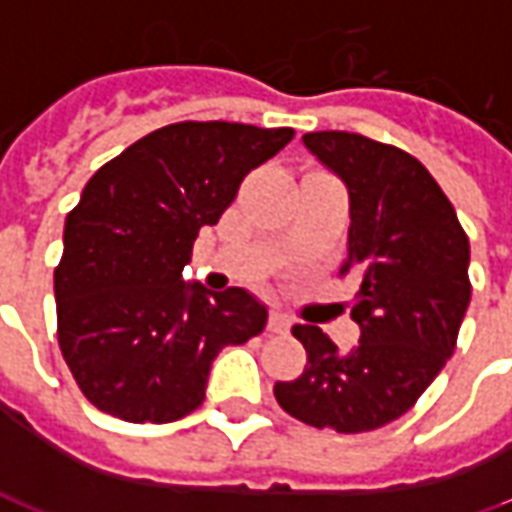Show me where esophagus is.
I'll use <instances>...</instances> for the list:
<instances>
[{"instance_id":"obj_1","label":"esophagus","mask_w":512,"mask_h":512,"mask_svg":"<svg viewBox=\"0 0 512 512\" xmlns=\"http://www.w3.org/2000/svg\"><path fill=\"white\" fill-rule=\"evenodd\" d=\"M290 329V321H288V315H282L279 310H274L271 315H268V332H274V334H285Z\"/></svg>"}]
</instances>
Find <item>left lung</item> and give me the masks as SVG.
Listing matches in <instances>:
<instances>
[{"instance_id": "left-lung-1", "label": "left lung", "mask_w": 512, "mask_h": 512, "mask_svg": "<svg viewBox=\"0 0 512 512\" xmlns=\"http://www.w3.org/2000/svg\"><path fill=\"white\" fill-rule=\"evenodd\" d=\"M304 145L351 197L348 257L356 274L351 318L362 337L348 354L312 323L293 337L304 373L277 381L290 417L312 428L365 433L403 417L455 351L472 299L469 238L452 202L406 150L348 131L304 134Z\"/></svg>"}]
</instances>
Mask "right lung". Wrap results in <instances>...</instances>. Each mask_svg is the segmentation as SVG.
<instances>
[{"mask_svg":"<svg viewBox=\"0 0 512 512\" xmlns=\"http://www.w3.org/2000/svg\"><path fill=\"white\" fill-rule=\"evenodd\" d=\"M293 128L172 123L87 180L54 268L57 340L84 397L126 422H175L205 400L216 354L266 329L244 288L183 282L205 224Z\"/></svg>","mask_w":512,"mask_h":512,"instance_id":"right-lung-1","label":"right lung"}]
</instances>
